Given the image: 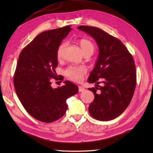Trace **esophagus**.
Returning a JSON list of instances; mask_svg holds the SVG:
<instances>
[{"mask_svg": "<svg viewBox=\"0 0 153 153\" xmlns=\"http://www.w3.org/2000/svg\"><path fill=\"white\" fill-rule=\"evenodd\" d=\"M78 89H79V92H82V91H85V88H84V87H82V86H79Z\"/></svg>", "mask_w": 153, "mask_h": 153, "instance_id": "34e87169", "label": "esophagus"}]
</instances>
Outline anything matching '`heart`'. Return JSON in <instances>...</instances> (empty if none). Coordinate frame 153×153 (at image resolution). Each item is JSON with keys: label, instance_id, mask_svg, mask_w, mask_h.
<instances>
[{"label": "heart", "instance_id": "b5f03b06", "mask_svg": "<svg viewBox=\"0 0 153 153\" xmlns=\"http://www.w3.org/2000/svg\"><path fill=\"white\" fill-rule=\"evenodd\" d=\"M79 45H80L81 48L83 51L84 54L90 53L93 54L95 47L94 45L91 41L86 39H82L79 41ZM66 46V43H62L57 49L56 55L58 58H61L62 57L64 48ZM87 72V70L83 66H71L68 67L65 71L66 76L70 80L73 82H79L82 81L83 75Z\"/></svg>", "mask_w": 153, "mask_h": 153}]
</instances>
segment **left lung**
Listing matches in <instances>:
<instances>
[{"label":"left lung","mask_w":153,"mask_h":153,"mask_svg":"<svg viewBox=\"0 0 153 153\" xmlns=\"http://www.w3.org/2000/svg\"><path fill=\"white\" fill-rule=\"evenodd\" d=\"M79 30L90 35L99 47V56L88 82L95 96L89 112L100 121H108L122 114L130 103L136 87V69L132 55L121 41L98 27L80 25ZM101 80L103 86L98 82ZM100 87L99 88L98 87Z\"/></svg>","instance_id":"1"}]
</instances>
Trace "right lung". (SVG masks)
I'll use <instances>...</instances> for the list:
<instances>
[{
  "instance_id": "1",
  "label": "right lung",
  "mask_w": 153,
  "mask_h": 153,
  "mask_svg": "<svg viewBox=\"0 0 153 153\" xmlns=\"http://www.w3.org/2000/svg\"><path fill=\"white\" fill-rule=\"evenodd\" d=\"M71 30L70 25L42 32L23 48L14 77L16 94L25 110L39 121L53 122L68 108L66 100L78 92L69 81L53 89L51 80H58L57 49Z\"/></svg>"
}]
</instances>
